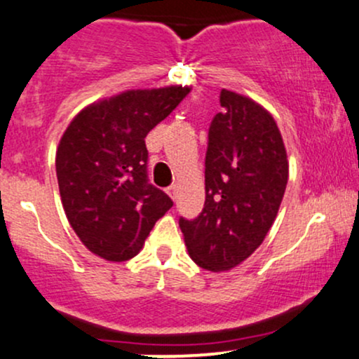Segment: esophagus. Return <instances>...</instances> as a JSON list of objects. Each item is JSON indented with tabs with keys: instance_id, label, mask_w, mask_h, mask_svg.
I'll return each instance as SVG.
<instances>
[{
	"instance_id": "34e87169",
	"label": "esophagus",
	"mask_w": 359,
	"mask_h": 359,
	"mask_svg": "<svg viewBox=\"0 0 359 359\" xmlns=\"http://www.w3.org/2000/svg\"><path fill=\"white\" fill-rule=\"evenodd\" d=\"M167 194L170 196L172 199H175V194H177V186H170L167 189Z\"/></svg>"
}]
</instances>
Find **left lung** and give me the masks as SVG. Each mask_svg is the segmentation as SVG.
Segmentation results:
<instances>
[{
  "mask_svg": "<svg viewBox=\"0 0 359 359\" xmlns=\"http://www.w3.org/2000/svg\"><path fill=\"white\" fill-rule=\"evenodd\" d=\"M223 112L210 126L206 201L179 226L191 259L224 273L254 254L273 226L286 184L288 155L274 117L252 98L222 90Z\"/></svg>",
  "mask_w": 359,
  "mask_h": 359,
  "instance_id": "8db88e82",
  "label": "left lung"
}]
</instances>
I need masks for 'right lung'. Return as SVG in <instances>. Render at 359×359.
Returning <instances> with one entry per match:
<instances>
[{
    "label": "right lung",
    "mask_w": 359,
    "mask_h": 359,
    "mask_svg": "<svg viewBox=\"0 0 359 359\" xmlns=\"http://www.w3.org/2000/svg\"><path fill=\"white\" fill-rule=\"evenodd\" d=\"M191 86L126 90L81 109L62 133L56 151L59 194L66 218L92 254L124 262L172 208L148 184L144 137Z\"/></svg>",
    "instance_id": "1"
}]
</instances>
